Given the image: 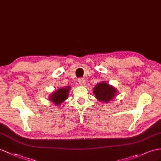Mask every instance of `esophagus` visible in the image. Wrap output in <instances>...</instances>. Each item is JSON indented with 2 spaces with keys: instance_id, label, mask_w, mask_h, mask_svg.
Instances as JSON below:
<instances>
[{
  "instance_id": "34e87169",
  "label": "esophagus",
  "mask_w": 161,
  "mask_h": 161,
  "mask_svg": "<svg viewBox=\"0 0 161 161\" xmlns=\"http://www.w3.org/2000/svg\"><path fill=\"white\" fill-rule=\"evenodd\" d=\"M78 82H79V84L81 86H84L86 84V80L84 78H80V79L78 80Z\"/></svg>"
}]
</instances>
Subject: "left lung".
<instances>
[{
  "mask_svg": "<svg viewBox=\"0 0 161 161\" xmlns=\"http://www.w3.org/2000/svg\"><path fill=\"white\" fill-rule=\"evenodd\" d=\"M93 93L98 101L104 103H108L116 96L118 90L107 82L101 81L93 88Z\"/></svg>",
  "mask_w": 161,
  "mask_h": 161,
  "instance_id": "left-lung-1",
  "label": "left lung"
}]
</instances>
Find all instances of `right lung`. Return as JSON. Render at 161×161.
Returning a JSON list of instances; mask_svg holds the SVG:
<instances>
[{"label": "right lung", "mask_w": 161, "mask_h": 161, "mask_svg": "<svg viewBox=\"0 0 161 161\" xmlns=\"http://www.w3.org/2000/svg\"><path fill=\"white\" fill-rule=\"evenodd\" d=\"M71 87L68 86L67 87L60 88L59 89L56 90V91H53L52 94H49V101H50L52 103H53L56 106L60 105L69 97V90H71Z\"/></svg>", "instance_id": "add662e5"}]
</instances>
